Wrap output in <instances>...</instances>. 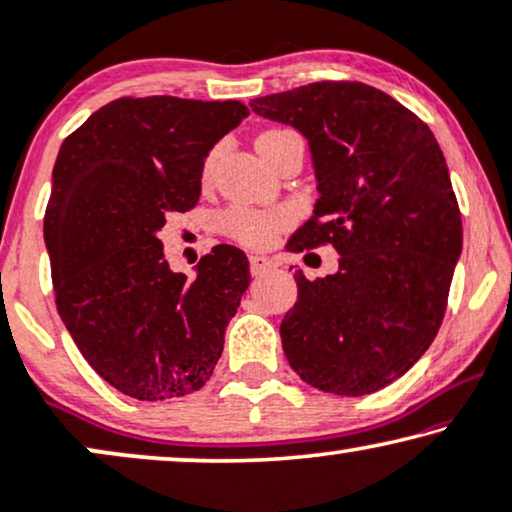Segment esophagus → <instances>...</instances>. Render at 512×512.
<instances>
[{"mask_svg": "<svg viewBox=\"0 0 512 512\" xmlns=\"http://www.w3.org/2000/svg\"><path fill=\"white\" fill-rule=\"evenodd\" d=\"M271 267H276V262L271 260V257L250 255V271H252V276H262L264 271H269Z\"/></svg>", "mask_w": 512, "mask_h": 512, "instance_id": "esophagus-1", "label": "esophagus"}]
</instances>
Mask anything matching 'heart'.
<instances>
[{
  "instance_id": "b5f03b06",
  "label": "heart",
  "mask_w": 512,
  "mask_h": 512,
  "mask_svg": "<svg viewBox=\"0 0 512 512\" xmlns=\"http://www.w3.org/2000/svg\"><path fill=\"white\" fill-rule=\"evenodd\" d=\"M281 131H267L257 138V145L264 142L271 135ZM210 168V161H208ZM290 215L285 210H255V208H231L224 213L222 222L229 236H234L236 241L248 243V245H264L274 238L276 231H281L288 224Z\"/></svg>"
}]
</instances>
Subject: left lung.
<instances>
[{
    "label": "left lung",
    "mask_w": 512,
    "mask_h": 512,
    "mask_svg": "<svg viewBox=\"0 0 512 512\" xmlns=\"http://www.w3.org/2000/svg\"><path fill=\"white\" fill-rule=\"evenodd\" d=\"M309 142L318 201L292 250L332 243L337 274L295 271L285 358L325 393L367 395L410 370L438 335L463 229L442 149L379 88L318 81L250 102Z\"/></svg>",
    "instance_id": "8db88e82"
}]
</instances>
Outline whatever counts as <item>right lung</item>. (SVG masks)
I'll list each match as a JSON object with an SVG mask.
<instances>
[{"instance_id": "obj_1", "label": "right lung", "mask_w": 512, "mask_h": 512, "mask_svg": "<svg viewBox=\"0 0 512 512\" xmlns=\"http://www.w3.org/2000/svg\"><path fill=\"white\" fill-rule=\"evenodd\" d=\"M248 114L238 100L119 98L58 152L44 217L58 313L88 365L135 400L199 391L222 356L248 257L215 245L187 278L159 231L196 206L206 156Z\"/></svg>"}]
</instances>
